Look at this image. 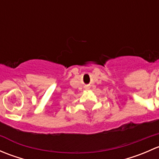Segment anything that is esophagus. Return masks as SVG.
<instances>
[{
	"label": "esophagus",
	"instance_id": "esophagus-1",
	"mask_svg": "<svg viewBox=\"0 0 159 159\" xmlns=\"http://www.w3.org/2000/svg\"><path fill=\"white\" fill-rule=\"evenodd\" d=\"M84 89H85V90H89L90 87L89 85H87V86H85V87H84Z\"/></svg>",
	"mask_w": 159,
	"mask_h": 159
}]
</instances>
